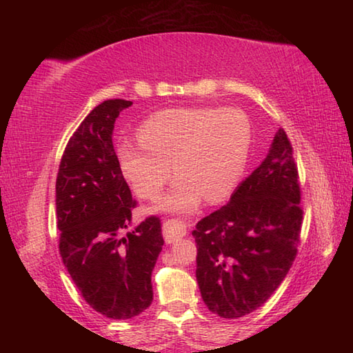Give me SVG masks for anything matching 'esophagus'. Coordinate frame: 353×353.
<instances>
[{"label": "esophagus", "mask_w": 353, "mask_h": 353, "mask_svg": "<svg viewBox=\"0 0 353 353\" xmlns=\"http://www.w3.org/2000/svg\"><path fill=\"white\" fill-rule=\"evenodd\" d=\"M162 232H163V238H165L166 244H171V243L177 241L179 238L187 235V225H185L182 221L168 219L163 223Z\"/></svg>", "instance_id": "esophagus-1"}]
</instances>
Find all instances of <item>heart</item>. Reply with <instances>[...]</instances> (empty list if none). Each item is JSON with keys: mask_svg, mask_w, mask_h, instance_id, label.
<instances>
[{"mask_svg": "<svg viewBox=\"0 0 353 353\" xmlns=\"http://www.w3.org/2000/svg\"><path fill=\"white\" fill-rule=\"evenodd\" d=\"M137 139L140 145L123 141L117 149L130 187L154 201L176 171L155 210L191 213L204 198L219 202L234 193L249 162L252 124L235 107H172L146 118Z\"/></svg>", "mask_w": 353, "mask_h": 353, "instance_id": "1", "label": "heart"}]
</instances>
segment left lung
<instances>
[{
  "label": "left lung",
  "mask_w": 353,
  "mask_h": 353,
  "mask_svg": "<svg viewBox=\"0 0 353 353\" xmlns=\"http://www.w3.org/2000/svg\"><path fill=\"white\" fill-rule=\"evenodd\" d=\"M292 148L279 129L266 159L230 201L196 224V280L202 301L225 319L261 307L288 274L302 227Z\"/></svg>",
  "instance_id": "8db88e82"
}]
</instances>
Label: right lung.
I'll use <instances>...</instances> for the list:
<instances>
[{
	"mask_svg": "<svg viewBox=\"0 0 353 353\" xmlns=\"http://www.w3.org/2000/svg\"><path fill=\"white\" fill-rule=\"evenodd\" d=\"M130 101L109 99L71 137L56 181L61 256L77 290L110 319H130L151 305V276L162 252L160 219L132 223V193L113 149V124Z\"/></svg>",
	"mask_w": 353,
	"mask_h": 353,
	"instance_id": "right-lung-1",
	"label": "right lung"
}]
</instances>
